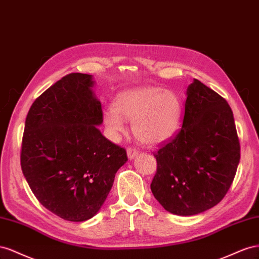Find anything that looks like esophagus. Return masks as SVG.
<instances>
[{"mask_svg":"<svg viewBox=\"0 0 259 259\" xmlns=\"http://www.w3.org/2000/svg\"><path fill=\"white\" fill-rule=\"evenodd\" d=\"M139 154V151L135 147H129L127 150V155H128V158L129 159H134L135 157H137V155Z\"/></svg>","mask_w":259,"mask_h":259,"instance_id":"1","label":"esophagus"}]
</instances>
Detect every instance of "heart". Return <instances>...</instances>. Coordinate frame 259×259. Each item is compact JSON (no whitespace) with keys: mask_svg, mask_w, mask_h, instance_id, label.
<instances>
[{"mask_svg":"<svg viewBox=\"0 0 259 259\" xmlns=\"http://www.w3.org/2000/svg\"><path fill=\"white\" fill-rule=\"evenodd\" d=\"M114 109L103 114V122L112 139L124 131V120L132 121L135 137L156 146L170 140L179 128L182 105L179 98L158 87H138L117 94Z\"/></svg>","mask_w":259,"mask_h":259,"instance_id":"1","label":"heart"}]
</instances>
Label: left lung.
I'll use <instances>...</instances> for the list:
<instances>
[{
    "mask_svg": "<svg viewBox=\"0 0 259 259\" xmlns=\"http://www.w3.org/2000/svg\"><path fill=\"white\" fill-rule=\"evenodd\" d=\"M154 156L157 171L151 190L167 211L193 216L217 205L240 161V142L227 101L193 79L187 89L182 128Z\"/></svg>",
    "mask_w": 259,
    "mask_h": 259,
    "instance_id": "left-lung-1",
    "label": "left lung"
}]
</instances>
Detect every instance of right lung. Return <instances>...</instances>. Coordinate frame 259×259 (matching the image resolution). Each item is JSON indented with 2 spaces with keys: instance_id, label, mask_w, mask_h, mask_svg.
<instances>
[{
  "instance_id": "obj_1",
  "label": "right lung",
  "mask_w": 259,
  "mask_h": 259,
  "mask_svg": "<svg viewBox=\"0 0 259 259\" xmlns=\"http://www.w3.org/2000/svg\"><path fill=\"white\" fill-rule=\"evenodd\" d=\"M91 75L69 73L29 109L20 165L38 201L68 221L97 215L127 153L103 136L101 102Z\"/></svg>"
}]
</instances>
